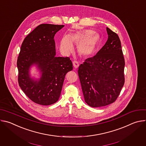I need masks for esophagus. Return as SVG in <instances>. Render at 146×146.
<instances>
[{"mask_svg":"<svg viewBox=\"0 0 146 146\" xmlns=\"http://www.w3.org/2000/svg\"><path fill=\"white\" fill-rule=\"evenodd\" d=\"M73 64L74 68L76 69H77L79 66V63H78V62L77 60H74L73 62Z\"/></svg>","mask_w":146,"mask_h":146,"instance_id":"1","label":"esophagus"}]
</instances>
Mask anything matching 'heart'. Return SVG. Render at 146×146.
<instances>
[{
	"instance_id": "b5f03b06",
	"label": "heart",
	"mask_w": 146,
	"mask_h": 146,
	"mask_svg": "<svg viewBox=\"0 0 146 146\" xmlns=\"http://www.w3.org/2000/svg\"><path fill=\"white\" fill-rule=\"evenodd\" d=\"M100 36L93 30L85 29L77 31L69 36H65L62 38L59 50L64 55H68L74 50L73 43L78 45V52L84 57H90L96 51L99 42Z\"/></svg>"
}]
</instances>
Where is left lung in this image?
I'll use <instances>...</instances> for the list:
<instances>
[{"label": "left lung", "mask_w": 146, "mask_h": 146, "mask_svg": "<svg viewBox=\"0 0 146 146\" xmlns=\"http://www.w3.org/2000/svg\"><path fill=\"white\" fill-rule=\"evenodd\" d=\"M108 39L93 57L78 67V74L86 102L91 107L114 102L125 82V60L117 33L106 28Z\"/></svg>", "instance_id": "8db88e82"}]
</instances>
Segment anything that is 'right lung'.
<instances>
[{
  "label": "right lung",
  "mask_w": 146,
  "mask_h": 146,
  "mask_svg": "<svg viewBox=\"0 0 146 146\" xmlns=\"http://www.w3.org/2000/svg\"><path fill=\"white\" fill-rule=\"evenodd\" d=\"M64 27L41 24L28 35L21 47L17 62L19 86L32 101L41 105H50L58 100L65 75L73 69L69 57L55 56L54 36ZM33 64L42 73L38 80L30 77Z\"/></svg>",
  "instance_id": "add662e5"
}]
</instances>
